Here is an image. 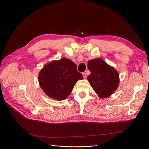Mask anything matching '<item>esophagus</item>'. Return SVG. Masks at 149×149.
<instances>
[{
    "label": "esophagus",
    "instance_id": "1",
    "mask_svg": "<svg viewBox=\"0 0 149 149\" xmlns=\"http://www.w3.org/2000/svg\"><path fill=\"white\" fill-rule=\"evenodd\" d=\"M82 74H83V75L84 79H86V77H87V75H86V74L85 72H83Z\"/></svg>",
    "mask_w": 149,
    "mask_h": 149
}]
</instances>
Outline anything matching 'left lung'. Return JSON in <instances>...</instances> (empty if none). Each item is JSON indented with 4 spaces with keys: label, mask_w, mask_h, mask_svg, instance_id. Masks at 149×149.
Returning a JSON list of instances; mask_svg holds the SVG:
<instances>
[{
    "label": "left lung",
    "mask_w": 149,
    "mask_h": 149,
    "mask_svg": "<svg viewBox=\"0 0 149 149\" xmlns=\"http://www.w3.org/2000/svg\"><path fill=\"white\" fill-rule=\"evenodd\" d=\"M88 68L91 74L87 79L93 89L100 98H109L119 86L118 71L100 58L89 60Z\"/></svg>",
    "instance_id": "1"
}]
</instances>
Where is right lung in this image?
Segmentation results:
<instances>
[{"label": "right lung", "instance_id": "obj_1", "mask_svg": "<svg viewBox=\"0 0 149 149\" xmlns=\"http://www.w3.org/2000/svg\"><path fill=\"white\" fill-rule=\"evenodd\" d=\"M82 79L83 76L77 71L75 63L66 58L48 63L38 76L39 84L46 95L57 100L67 98L77 81Z\"/></svg>", "mask_w": 149, "mask_h": 149}]
</instances>
